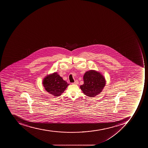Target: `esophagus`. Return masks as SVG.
Returning <instances> with one entry per match:
<instances>
[{
  "label": "esophagus",
  "mask_w": 148,
  "mask_h": 148,
  "mask_svg": "<svg viewBox=\"0 0 148 148\" xmlns=\"http://www.w3.org/2000/svg\"><path fill=\"white\" fill-rule=\"evenodd\" d=\"M73 84H74V85H78L79 84V82L77 80H75V82L73 83Z\"/></svg>",
  "instance_id": "esophagus-1"
}]
</instances>
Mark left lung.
<instances>
[{"label": "left lung", "mask_w": 148, "mask_h": 148, "mask_svg": "<svg viewBox=\"0 0 148 148\" xmlns=\"http://www.w3.org/2000/svg\"><path fill=\"white\" fill-rule=\"evenodd\" d=\"M84 84L80 86L85 95L94 97L101 92L106 84L104 76L99 71L90 70L85 73L83 76Z\"/></svg>", "instance_id": "1"}]
</instances>
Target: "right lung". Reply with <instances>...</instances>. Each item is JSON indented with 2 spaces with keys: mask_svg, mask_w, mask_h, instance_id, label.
<instances>
[{
  "mask_svg": "<svg viewBox=\"0 0 148 148\" xmlns=\"http://www.w3.org/2000/svg\"><path fill=\"white\" fill-rule=\"evenodd\" d=\"M42 84L46 91L55 97L61 95L69 85L57 72L47 75L43 79Z\"/></svg>",
  "mask_w": 148,
  "mask_h": 148,
  "instance_id": "add662e5",
  "label": "right lung"
}]
</instances>
